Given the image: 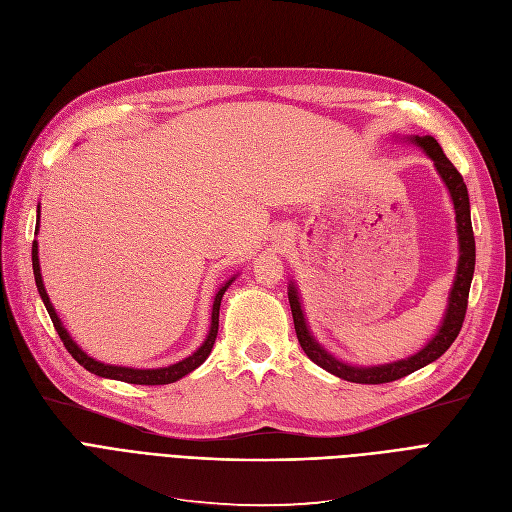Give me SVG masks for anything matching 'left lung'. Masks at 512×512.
Instances as JSON below:
<instances>
[{
  "mask_svg": "<svg viewBox=\"0 0 512 512\" xmlns=\"http://www.w3.org/2000/svg\"><path fill=\"white\" fill-rule=\"evenodd\" d=\"M401 141L424 149V154L432 160L441 181L445 183L451 204H453V213H456L458 253H460L458 268H456V276H453V285H451V291L447 297V308H445V314H443V320H441L437 333H434L418 352L407 356V358H401V361L371 365V367L350 365L346 361H339V358L335 354H331L323 344H318V339L312 335V331L308 327L304 306H301L299 289L293 280L289 282V304H291L295 333H297L301 348H304V352L308 354L312 363L337 375L339 380L354 382V384H386V382L401 380V377L418 371V369L437 361L439 356H443L462 329L466 306H468L470 282H472V274H475V236H472V223H470L468 189H466L462 175L458 173L456 166L447 160L441 145L434 137L409 135V137H403Z\"/></svg>",
  "mask_w": 512,
  "mask_h": 512,
  "instance_id": "left-lung-1",
  "label": "left lung"
}]
</instances>
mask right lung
Listing matches in <instances>:
<instances>
[{
  "instance_id": "add662e5",
  "label": "right lung",
  "mask_w": 512,
  "mask_h": 512,
  "mask_svg": "<svg viewBox=\"0 0 512 512\" xmlns=\"http://www.w3.org/2000/svg\"><path fill=\"white\" fill-rule=\"evenodd\" d=\"M40 232V206H37V221H35V234ZM31 261H33V276H35V285H37V291H40V297L44 301V306L52 318V325L56 329V333H59V337L63 339L65 348L69 350V354L78 361L86 371L99 375V377H107V380H118V382H126V384H139V386H164V384H173L177 380H181V377H185L187 373H192L194 369H198L208 354H211L213 350V344L217 339V331H219V306H221V299H223V293L230 289L232 282L236 280L238 274H234L230 280H225L223 285L217 289L215 293V299H213V308H211V325H208V333H206V339L200 344V348H196L192 354L185 356L183 361L179 363H173L168 367H158V369H135V367H122V365H107V363H101L97 361V358L88 356L78 344H75V339L69 335V331L65 329L63 320L59 318V314H56L52 301L46 293V287H44V278H42V268H40V249H37V240H33V249H31Z\"/></svg>"
}]
</instances>
